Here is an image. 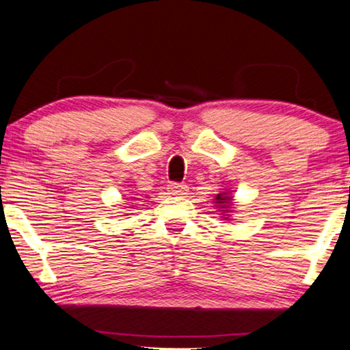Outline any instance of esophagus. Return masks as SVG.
I'll use <instances>...</instances> for the list:
<instances>
[{"instance_id": "1", "label": "esophagus", "mask_w": 350, "mask_h": 350, "mask_svg": "<svg viewBox=\"0 0 350 350\" xmlns=\"http://www.w3.org/2000/svg\"><path fill=\"white\" fill-rule=\"evenodd\" d=\"M170 193H172V196H185L187 193L189 187L185 184H178V183H172L170 184Z\"/></svg>"}]
</instances>
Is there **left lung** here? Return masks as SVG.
I'll return each instance as SVG.
<instances>
[{
  "label": "left lung",
  "instance_id": "left-lung-1",
  "mask_svg": "<svg viewBox=\"0 0 350 350\" xmlns=\"http://www.w3.org/2000/svg\"><path fill=\"white\" fill-rule=\"evenodd\" d=\"M231 196H229L228 192H223V193H218V196H216V203H218V206L219 208H224V216H229V213H231V210H229V208H231Z\"/></svg>",
  "mask_w": 350,
  "mask_h": 350
}]
</instances>
